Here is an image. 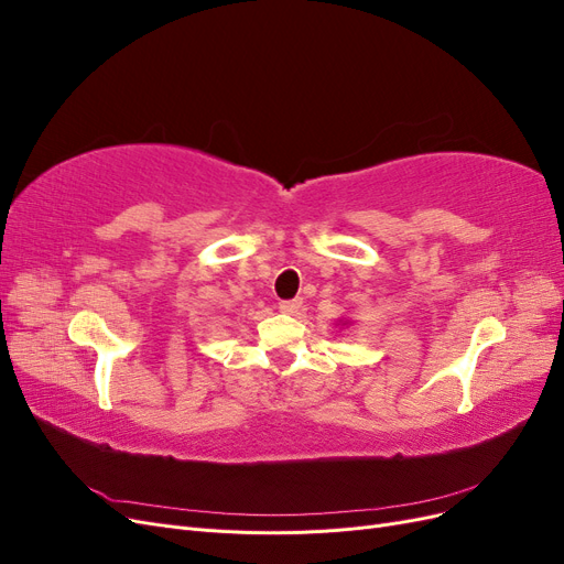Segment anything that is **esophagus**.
Segmentation results:
<instances>
[{
  "instance_id": "obj_1",
  "label": "esophagus",
  "mask_w": 564,
  "mask_h": 564,
  "mask_svg": "<svg viewBox=\"0 0 564 564\" xmlns=\"http://www.w3.org/2000/svg\"><path fill=\"white\" fill-rule=\"evenodd\" d=\"M280 311L286 315H299L303 311V299H292V301H280Z\"/></svg>"
}]
</instances>
